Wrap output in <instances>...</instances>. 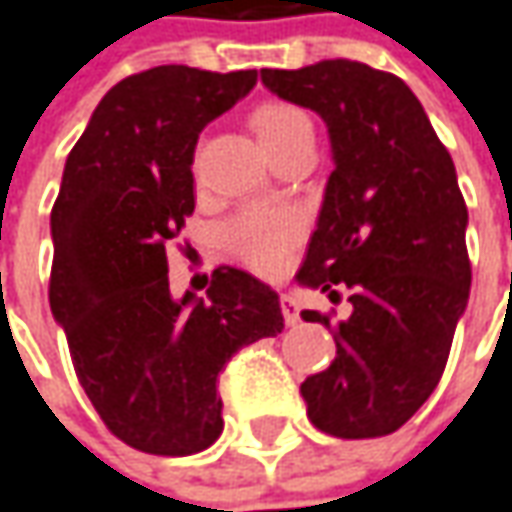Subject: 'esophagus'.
<instances>
[{
  "instance_id": "34e87169",
  "label": "esophagus",
  "mask_w": 512,
  "mask_h": 512,
  "mask_svg": "<svg viewBox=\"0 0 512 512\" xmlns=\"http://www.w3.org/2000/svg\"><path fill=\"white\" fill-rule=\"evenodd\" d=\"M281 313L289 327H295L301 321V310H298V301L292 295H281Z\"/></svg>"
}]
</instances>
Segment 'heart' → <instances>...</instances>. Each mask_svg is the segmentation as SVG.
<instances>
[{
  "label": "heart",
  "mask_w": 512,
  "mask_h": 512,
  "mask_svg": "<svg viewBox=\"0 0 512 512\" xmlns=\"http://www.w3.org/2000/svg\"><path fill=\"white\" fill-rule=\"evenodd\" d=\"M252 130L272 162L298 147L313 144L316 138L310 115L286 101H266L257 106L252 112ZM298 237L301 220L292 211L249 208L226 226L228 249L257 272H278Z\"/></svg>",
  "instance_id": "b5f03b06"
}]
</instances>
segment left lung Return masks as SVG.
I'll list each match as a JSON object with an SVG mask.
<instances>
[{"instance_id":"1","label":"left lung","mask_w":512,"mask_h":512,"mask_svg":"<svg viewBox=\"0 0 512 512\" xmlns=\"http://www.w3.org/2000/svg\"><path fill=\"white\" fill-rule=\"evenodd\" d=\"M260 80L327 124L333 173L324 188L298 284L350 316L318 310L333 327L336 359L301 382L310 423L362 440L397 432L437 388L472 284L466 202L449 150L414 92L356 60L263 69Z\"/></svg>"}]
</instances>
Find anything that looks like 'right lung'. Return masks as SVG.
Masks as SVG:
<instances>
[{"mask_svg": "<svg viewBox=\"0 0 512 512\" xmlns=\"http://www.w3.org/2000/svg\"><path fill=\"white\" fill-rule=\"evenodd\" d=\"M255 83V69L191 66L124 77L66 159L48 301L86 397L138 452L208 449L223 432L220 371L284 330L278 292L243 269H214L205 298H173L167 281V246L194 214L196 138Z\"/></svg>", "mask_w": 512, "mask_h": 512, "instance_id": "1", "label": "right lung"}]
</instances>
